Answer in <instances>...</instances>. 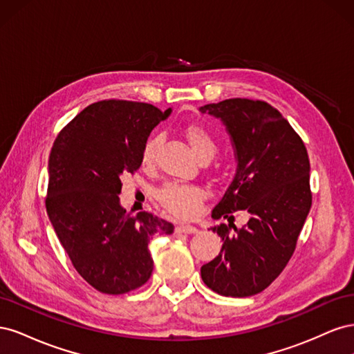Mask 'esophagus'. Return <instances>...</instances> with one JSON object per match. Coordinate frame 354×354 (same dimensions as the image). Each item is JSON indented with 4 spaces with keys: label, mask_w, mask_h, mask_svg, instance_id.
<instances>
[{
    "label": "esophagus",
    "mask_w": 354,
    "mask_h": 354,
    "mask_svg": "<svg viewBox=\"0 0 354 354\" xmlns=\"http://www.w3.org/2000/svg\"><path fill=\"white\" fill-rule=\"evenodd\" d=\"M198 229L195 226H190V224H178L176 227V233H186V234H192L196 233Z\"/></svg>",
    "instance_id": "1"
}]
</instances>
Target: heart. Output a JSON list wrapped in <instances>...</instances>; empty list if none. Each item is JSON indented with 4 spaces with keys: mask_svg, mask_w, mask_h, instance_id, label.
<instances>
[{
    "mask_svg": "<svg viewBox=\"0 0 354 354\" xmlns=\"http://www.w3.org/2000/svg\"><path fill=\"white\" fill-rule=\"evenodd\" d=\"M185 137L192 151L201 160H208L217 153V140L208 128L202 125H189L185 128ZM159 146V136H151L143 145L140 164L143 168H151L155 162ZM205 198V192L196 185L167 183L156 192V199L165 211L176 217L192 218L196 216L201 202Z\"/></svg>",
    "mask_w": 354,
    "mask_h": 354,
    "instance_id": "1",
    "label": "heart"
}]
</instances>
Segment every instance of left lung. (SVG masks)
I'll return each mask as SVG.
<instances>
[{"label":"left lung","mask_w":354,"mask_h":354,"mask_svg":"<svg viewBox=\"0 0 354 354\" xmlns=\"http://www.w3.org/2000/svg\"><path fill=\"white\" fill-rule=\"evenodd\" d=\"M227 125L238 171L212 218L229 224L211 227L223 241L220 254L201 267L202 281L224 297H250L282 273L312 207L310 160L304 142L282 113L264 100L227 99L201 108ZM245 209L250 220L238 230L232 212Z\"/></svg>","instance_id":"left-lung-1"}]
</instances>
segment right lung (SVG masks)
Listing matches in <instances>:
<instances>
[{
	"label": "right lung",
	"instance_id": "add662e5",
	"mask_svg": "<svg viewBox=\"0 0 354 354\" xmlns=\"http://www.w3.org/2000/svg\"><path fill=\"white\" fill-rule=\"evenodd\" d=\"M169 113L142 102H95L51 147L47 214L75 270L99 292L121 295L145 285L153 270L149 242L174 230L152 212L128 216L118 196L122 176L142 165L147 136Z\"/></svg>",
	"mask_w": 354,
	"mask_h": 354
}]
</instances>
